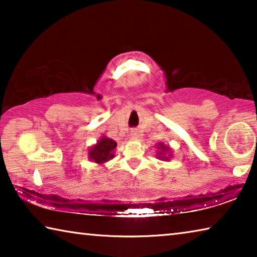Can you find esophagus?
Segmentation results:
<instances>
[{"instance_id": "34e87169", "label": "esophagus", "mask_w": 257, "mask_h": 257, "mask_svg": "<svg viewBox=\"0 0 257 257\" xmlns=\"http://www.w3.org/2000/svg\"><path fill=\"white\" fill-rule=\"evenodd\" d=\"M130 135H132V136H133V137H136V136H137V135H138V133H137V130H135V129H133V130H132V134H130Z\"/></svg>"}]
</instances>
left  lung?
Listing matches in <instances>:
<instances>
[{
	"label": "left lung",
	"instance_id": "obj_1",
	"mask_svg": "<svg viewBox=\"0 0 257 257\" xmlns=\"http://www.w3.org/2000/svg\"><path fill=\"white\" fill-rule=\"evenodd\" d=\"M158 149H159V152H158V159H161V160H165V161H169V158L170 156H167L168 153H170V149H169L168 146H165L163 143H159L158 144Z\"/></svg>",
	"mask_w": 257,
	"mask_h": 257
}]
</instances>
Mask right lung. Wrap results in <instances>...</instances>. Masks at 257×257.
Returning <instances> with one entry per match:
<instances>
[{
	"mask_svg": "<svg viewBox=\"0 0 257 257\" xmlns=\"http://www.w3.org/2000/svg\"><path fill=\"white\" fill-rule=\"evenodd\" d=\"M116 143L113 139L103 136L93 147L88 151V159L97 164H103L113 159V151L115 150Z\"/></svg>",
	"mask_w": 257,
	"mask_h": 257,
	"instance_id": "add662e5",
	"label": "right lung"
}]
</instances>
